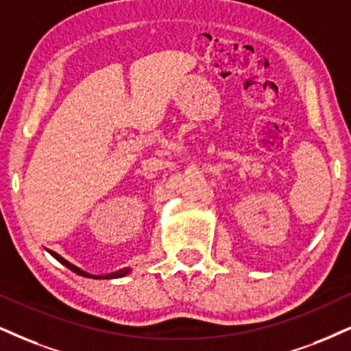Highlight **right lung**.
<instances>
[{
    "label": "right lung",
    "instance_id": "1",
    "mask_svg": "<svg viewBox=\"0 0 351 351\" xmlns=\"http://www.w3.org/2000/svg\"><path fill=\"white\" fill-rule=\"evenodd\" d=\"M49 250V249H47ZM49 254L51 255V257H55L56 261H58L60 263H62V265H64L66 268H70L71 271H75L76 275H80V276H86V278H94V280H112V278H122V276H125V275H128L130 271H132V268L130 267H125V268H122V270H117V271H112V274H104V275H94V274H89V271H86V270H83V268H80V267H76V265H73L71 262H68L66 258H63L62 255H58L56 252H53V250H49Z\"/></svg>",
    "mask_w": 351,
    "mask_h": 351
}]
</instances>
